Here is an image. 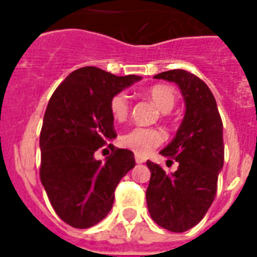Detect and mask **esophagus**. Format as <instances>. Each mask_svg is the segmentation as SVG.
<instances>
[{"label": "esophagus", "instance_id": "esophagus-1", "mask_svg": "<svg viewBox=\"0 0 257 257\" xmlns=\"http://www.w3.org/2000/svg\"><path fill=\"white\" fill-rule=\"evenodd\" d=\"M135 160H136L137 164H143V163H145V157L139 156V155H136V157H135Z\"/></svg>", "mask_w": 257, "mask_h": 257}]
</instances>
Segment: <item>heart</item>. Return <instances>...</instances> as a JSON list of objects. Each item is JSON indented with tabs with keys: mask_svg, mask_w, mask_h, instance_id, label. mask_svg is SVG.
<instances>
[{
	"mask_svg": "<svg viewBox=\"0 0 257 257\" xmlns=\"http://www.w3.org/2000/svg\"><path fill=\"white\" fill-rule=\"evenodd\" d=\"M149 98L156 104L161 112H169L176 104V93L171 86L156 85L148 90ZM110 113L116 121L126 120L129 114V98L125 93H117L110 100ZM165 140V135L160 129L133 128L124 133L120 139L124 148L132 151L139 156H147Z\"/></svg>",
	"mask_w": 257,
	"mask_h": 257,
	"instance_id": "heart-1",
	"label": "heart"
}]
</instances>
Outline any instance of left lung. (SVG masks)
Masks as SVG:
<instances>
[{
    "instance_id": "obj_1",
    "label": "left lung",
    "mask_w": 257,
    "mask_h": 257,
    "mask_svg": "<svg viewBox=\"0 0 257 257\" xmlns=\"http://www.w3.org/2000/svg\"><path fill=\"white\" fill-rule=\"evenodd\" d=\"M153 78L179 86L185 113L173 140L160 151L179 163L177 171L167 175L160 165L147 161V205L160 227L185 232L203 219L215 199L224 164L223 121L211 89L195 74L175 69Z\"/></svg>"
}]
</instances>
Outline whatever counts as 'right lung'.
I'll return each mask as SVG.
<instances>
[{
	"instance_id": "add662e5",
	"label": "right lung",
	"mask_w": 257,
	"mask_h": 257,
	"mask_svg": "<svg viewBox=\"0 0 257 257\" xmlns=\"http://www.w3.org/2000/svg\"><path fill=\"white\" fill-rule=\"evenodd\" d=\"M140 80L85 66L50 97L40 135V177L56 213L72 227L85 229L104 220L117 184L136 164L128 149H116L105 163L94 152L116 139L112 97ZM108 147L113 151V144Z\"/></svg>"
}]
</instances>
